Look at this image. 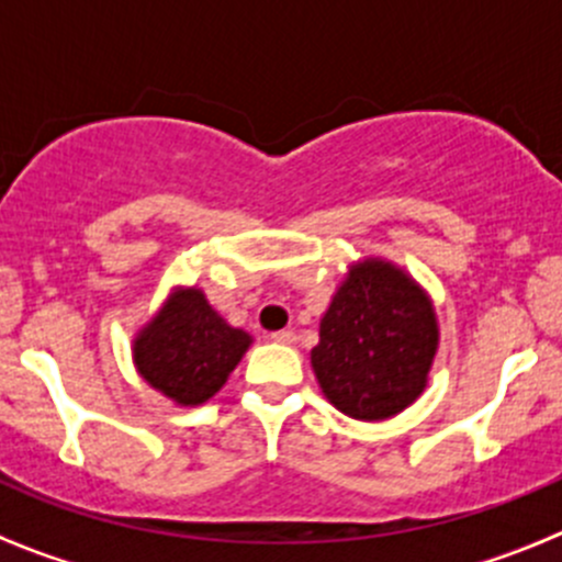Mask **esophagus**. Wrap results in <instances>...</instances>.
Listing matches in <instances>:
<instances>
[{
	"instance_id": "esophagus-1",
	"label": "esophagus",
	"mask_w": 562,
	"mask_h": 562,
	"mask_svg": "<svg viewBox=\"0 0 562 562\" xmlns=\"http://www.w3.org/2000/svg\"><path fill=\"white\" fill-rule=\"evenodd\" d=\"M269 339H271V342H280V345H293V342H296V334H293V331H274V334H269Z\"/></svg>"
}]
</instances>
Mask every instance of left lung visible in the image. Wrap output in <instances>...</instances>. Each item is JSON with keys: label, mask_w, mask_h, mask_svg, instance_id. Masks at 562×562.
<instances>
[{"label": "left lung", "mask_w": 562, "mask_h": 562, "mask_svg": "<svg viewBox=\"0 0 562 562\" xmlns=\"http://www.w3.org/2000/svg\"><path fill=\"white\" fill-rule=\"evenodd\" d=\"M438 317L413 277L381 258L350 266L321 317L310 359L323 394L359 422H383L422 396Z\"/></svg>", "instance_id": "8db88e82"}]
</instances>
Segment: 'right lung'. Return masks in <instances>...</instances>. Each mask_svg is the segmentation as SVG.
I'll return each mask as SVG.
<instances>
[{"instance_id": "1", "label": "right lung", "mask_w": 562, "mask_h": 562, "mask_svg": "<svg viewBox=\"0 0 562 562\" xmlns=\"http://www.w3.org/2000/svg\"><path fill=\"white\" fill-rule=\"evenodd\" d=\"M252 337L225 323L198 288H176L133 339L140 378L176 405H203L225 386Z\"/></svg>"}]
</instances>
